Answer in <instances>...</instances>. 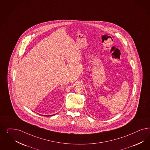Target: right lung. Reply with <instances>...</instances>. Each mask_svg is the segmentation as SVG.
Here are the masks:
<instances>
[{"label": "right lung", "mask_w": 150, "mask_h": 150, "mask_svg": "<svg viewBox=\"0 0 150 150\" xmlns=\"http://www.w3.org/2000/svg\"><path fill=\"white\" fill-rule=\"evenodd\" d=\"M50 116H52V115H50Z\"/></svg>", "instance_id": "obj_1"}]
</instances>
